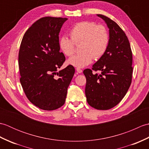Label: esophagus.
<instances>
[{
    "label": "esophagus",
    "instance_id": "1",
    "mask_svg": "<svg viewBox=\"0 0 149 149\" xmlns=\"http://www.w3.org/2000/svg\"><path fill=\"white\" fill-rule=\"evenodd\" d=\"M76 71H77L78 73H79V74H81V73L83 72V70H82L81 69L79 68H76Z\"/></svg>",
    "mask_w": 149,
    "mask_h": 149
}]
</instances>
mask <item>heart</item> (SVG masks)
<instances>
[{
	"mask_svg": "<svg viewBox=\"0 0 149 149\" xmlns=\"http://www.w3.org/2000/svg\"><path fill=\"white\" fill-rule=\"evenodd\" d=\"M71 39L63 36L59 38V46L66 56H71L75 52V45L80 44L82 52L69 58L68 65L77 68H83L90 65L94 59L102 57L109 43V34L102 25L92 22L83 21L77 23L70 31Z\"/></svg>",
	"mask_w": 149,
	"mask_h": 149,
	"instance_id": "obj_1",
	"label": "heart"
}]
</instances>
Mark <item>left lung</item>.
<instances>
[{
	"instance_id": "8db88e82",
	"label": "left lung",
	"mask_w": 149,
	"mask_h": 149,
	"mask_svg": "<svg viewBox=\"0 0 149 149\" xmlns=\"http://www.w3.org/2000/svg\"><path fill=\"white\" fill-rule=\"evenodd\" d=\"M109 29V40L104 54L93 65L85 69V95L88 104L95 109L107 110L116 106L127 93L132 81V54L129 40L120 26L102 15ZM99 70L100 74L93 71Z\"/></svg>"
}]
</instances>
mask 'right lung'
Listing matches in <instances>:
<instances>
[{
    "mask_svg": "<svg viewBox=\"0 0 149 149\" xmlns=\"http://www.w3.org/2000/svg\"><path fill=\"white\" fill-rule=\"evenodd\" d=\"M66 18L46 17L27 30L18 54L20 81L30 102L40 109L55 110L65 104L75 73L72 65L57 72L65 61L59 33Z\"/></svg>",
    "mask_w": 149,
    "mask_h": 149,
    "instance_id": "right-lung-1",
    "label": "right lung"
}]
</instances>
